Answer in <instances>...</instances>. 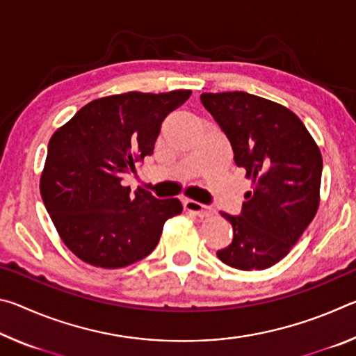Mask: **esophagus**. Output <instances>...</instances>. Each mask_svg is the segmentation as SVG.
<instances>
[{"label": "esophagus", "mask_w": 356, "mask_h": 356, "mask_svg": "<svg viewBox=\"0 0 356 356\" xmlns=\"http://www.w3.org/2000/svg\"><path fill=\"white\" fill-rule=\"evenodd\" d=\"M184 209L186 210V212L197 215L200 218H207V216L213 215V209H210L209 206H204V204L197 202V201H191V200H186L184 202Z\"/></svg>", "instance_id": "1"}]
</instances>
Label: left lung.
<instances>
[{
	"instance_id": "1",
	"label": "left lung",
	"mask_w": 356,
	"mask_h": 356,
	"mask_svg": "<svg viewBox=\"0 0 356 356\" xmlns=\"http://www.w3.org/2000/svg\"><path fill=\"white\" fill-rule=\"evenodd\" d=\"M201 102L225 131L234 161L246 171L242 215L221 213L232 243L216 251L238 270H264L289 254L321 204L322 154L297 114L242 91L204 92Z\"/></svg>"
}]
</instances>
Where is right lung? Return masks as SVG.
Segmentation results:
<instances>
[{
    "instance_id": "1",
    "label": "right lung",
    "mask_w": 356,
    "mask_h": 356,
    "mask_svg": "<svg viewBox=\"0 0 356 356\" xmlns=\"http://www.w3.org/2000/svg\"><path fill=\"white\" fill-rule=\"evenodd\" d=\"M190 89L125 92L95 99L48 143L40 195L64 245L83 262L122 268L155 250L165 221L182 212L176 197L156 200L122 185L154 154L160 125Z\"/></svg>"
}]
</instances>
